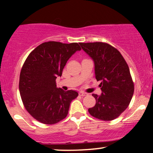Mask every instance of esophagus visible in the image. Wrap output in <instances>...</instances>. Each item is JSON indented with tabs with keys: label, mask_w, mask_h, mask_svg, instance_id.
Listing matches in <instances>:
<instances>
[{
	"label": "esophagus",
	"mask_w": 153,
	"mask_h": 153,
	"mask_svg": "<svg viewBox=\"0 0 153 153\" xmlns=\"http://www.w3.org/2000/svg\"><path fill=\"white\" fill-rule=\"evenodd\" d=\"M79 95H80V96H87V94L86 93L82 92V91H80V92H79Z\"/></svg>",
	"instance_id": "esophagus-1"
}]
</instances>
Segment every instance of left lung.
<instances>
[{"instance_id": "obj_1", "label": "left lung", "mask_w": 153, "mask_h": 153, "mask_svg": "<svg viewBox=\"0 0 153 153\" xmlns=\"http://www.w3.org/2000/svg\"><path fill=\"white\" fill-rule=\"evenodd\" d=\"M82 49L94 59L96 79L101 80L102 91L96 99V105L89 114L102 121L119 117L129 105L134 85L129 66L119 51L106 42L80 43Z\"/></svg>"}]
</instances>
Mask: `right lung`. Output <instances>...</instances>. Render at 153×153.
<instances>
[{
  "instance_id": "obj_1",
  "label": "right lung",
  "mask_w": 153,
  "mask_h": 153,
  "mask_svg": "<svg viewBox=\"0 0 153 153\" xmlns=\"http://www.w3.org/2000/svg\"><path fill=\"white\" fill-rule=\"evenodd\" d=\"M80 50L76 42H46L26 59L19 77V91L26 110L38 122L54 124L68 115L71 101L78 94L57 88L56 78L62 75L70 57Z\"/></svg>"
}]
</instances>
